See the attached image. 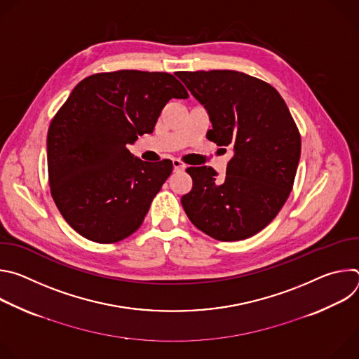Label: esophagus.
Returning a JSON list of instances; mask_svg holds the SVG:
<instances>
[{
  "instance_id": "1",
  "label": "esophagus",
  "mask_w": 359,
  "mask_h": 359,
  "mask_svg": "<svg viewBox=\"0 0 359 359\" xmlns=\"http://www.w3.org/2000/svg\"><path fill=\"white\" fill-rule=\"evenodd\" d=\"M184 168H186V165H184L183 162H180L179 159H175V161H173V169H175V172L184 170Z\"/></svg>"
}]
</instances>
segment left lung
Returning <instances> with one entry per match:
<instances>
[{"label":"left lung","mask_w":359,"mask_h":359,"mask_svg":"<svg viewBox=\"0 0 359 359\" xmlns=\"http://www.w3.org/2000/svg\"><path fill=\"white\" fill-rule=\"evenodd\" d=\"M176 76L206 108L213 126L208 139L233 150L223 176L210 166L186 169L193 180L182 197L187 217L220 241L257 234L287 201L301 155V136L284 99L270 83L237 71Z\"/></svg>","instance_id":"8db88e82"}]
</instances>
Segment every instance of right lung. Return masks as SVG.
Listing matches in <instances>:
<instances>
[{
	"mask_svg": "<svg viewBox=\"0 0 359 359\" xmlns=\"http://www.w3.org/2000/svg\"><path fill=\"white\" fill-rule=\"evenodd\" d=\"M172 97L186 99L189 93L168 72H102L82 79L50 121V194L82 237L111 244L143 223L173 163L143 162L126 146L153 132Z\"/></svg>",
	"mask_w": 359,
	"mask_h": 359,
	"instance_id": "add662e5",
	"label": "right lung"
}]
</instances>
